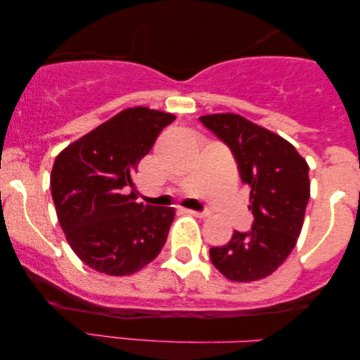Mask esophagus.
Instances as JSON below:
<instances>
[{
    "label": "esophagus",
    "mask_w": 360,
    "mask_h": 360,
    "mask_svg": "<svg viewBox=\"0 0 360 360\" xmlns=\"http://www.w3.org/2000/svg\"><path fill=\"white\" fill-rule=\"evenodd\" d=\"M184 212L193 214V217H196V218H206V217H208V212H196V210H184Z\"/></svg>",
    "instance_id": "obj_1"
}]
</instances>
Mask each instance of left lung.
Returning <instances> with one entry per match:
<instances>
[{"mask_svg":"<svg viewBox=\"0 0 360 360\" xmlns=\"http://www.w3.org/2000/svg\"><path fill=\"white\" fill-rule=\"evenodd\" d=\"M230 147L243 184L250 188L254 225L233 232L229 243L210 249L213 266L235 283H252L274 272L303 229L309 200L308 164L295 146L237 113L200 117Z\"/></svg>","mask_w":360,"mask_h":360,"instance_id":"left-lung-1","label":"left lung"}]
</instances>
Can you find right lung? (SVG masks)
Listing matches in <instances>:
<instances>
[{"label":"right lung","mask_w":360,"mask_h":360,"mask_svg":"<svg viewBox=\"0 0 360 360\" xmlns=\"http://www.w3.org/2000/svg\"><path fill=\"white\" fill-rule=\"evenodd\" d=\"M174 120L147 106L127 108L56 157L51 191L57 218L74 254L91 269L130 276L162 250L176 212L137 203L134 174Z\"/></svg>","instance_id":"1"}]
</instances>
